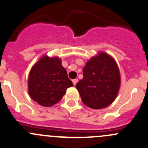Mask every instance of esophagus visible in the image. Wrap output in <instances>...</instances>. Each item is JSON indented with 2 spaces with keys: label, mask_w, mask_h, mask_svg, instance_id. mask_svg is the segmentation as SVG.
Here are the masks:
<instances>
[{
  "label": "esophagus",
  "mask_w": 148,
  "mask_h": 148,
  "mask_svg": "<svg viewBox=\"0 0 148 148\" xmlns=\"http://www.w3.org/2000/svg\"><path fill=\"white\" fill-rule=\"evenodd\" d=\"M72 82L74 84V85H76L77 84V83L78 82V79H74L72 80Z\"/></svg>",
  "instance_id": "1"
}]
</instances>
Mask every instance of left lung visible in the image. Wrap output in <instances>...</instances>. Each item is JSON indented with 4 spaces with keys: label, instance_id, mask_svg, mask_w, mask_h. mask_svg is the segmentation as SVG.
Instances as JSON below:
<instances>
[{
    "label": "left lung",
    "instance_id": "8db88e82",
    "mask_svg": "<svg viewBox=\"0 0 148 148\" xmlns=\"http://www.w3.org/2000/svg\"><path fill=\"white\" fill-rule=\"evenodd\" d=\"M83 77L76 88L85 105L99 110L114 102L121 84L120 69L114 58L99 51L86 62Z\"/></svg>",
    "mask_w": 148,
    "mask_h": 148
}]
</instances>
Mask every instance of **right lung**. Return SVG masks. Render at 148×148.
I'll return each mask as SVG.
<instances>
[{
  "mask_svg": "<svg viewBox=\"0 0 148 148\" xmlns=\"http://www.w3.org/2000/svg\"><path fill=\"white\" fill-rule=\"evenodd\" d=\"M73 86L66 70L62 65V60L57 56H42L28 74V95L33 100L44 107H51L59 102L67 88Z\"/></svg>",
  "mask_w": 148,
  "mask_h": 148,
  "instance_id": "obj_1",
  "label": "right lung"
}]
</instances>
